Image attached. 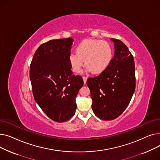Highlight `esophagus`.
I'll return each instance as SVG.
<instances>
[{"label": "esophagus", "mask_w": 160, "mask_h": 160, "mask_svg": "<svg viewBox=\"0 0 160 160\" xmlns=\"http://www.w3.org/2000/svg\"><path fill=\"white\" fill-rule=\"evenodd\" d=\"M82 78H83V82H84V83L86 84L87 79H88V77H85V76H83V77H82Z\"/></svg>", "instance_id": "obj_1"}]
</instances>
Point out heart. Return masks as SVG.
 I'll return each mask as SVG.
<instances>
[{
	"instance_id": "b5f03b06",
	"label": "heart",
	"mask_w": 160,
	"mask_h": 160,
	"mask_svg": "<svg viewBox=\"0 0 160 160\" xmlns=\"http://www.w3.org/2000/svg\"><path fill=\"white\" fill-rule=\"evenodd\" d=\"M113 50L107 41L97 39H86L77 47V53L69 54V61L72 70L78 73L85 65L89 71L101 74L110 65Z\"/></svg>"
}]
</instances>
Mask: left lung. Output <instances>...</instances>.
Segmentation results:
<instances>
[{"instance_id":"1","label":"left lung","mask_w":160,"mask_h":160,"mask_svg":"<svg viewBox=\"0 0 160 160\" xmlns=\"http://www.w3.org/2000/svg\"><path fill=\"white\" fill-rule=\"evenodd\" d=\"M115 54L108 69L87 85L91 92L92 110L102 120H113L129 104L136 89L135 63L128 47L121 40L112 38Z\"/></svg>"}]
</instances>
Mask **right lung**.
Wrapping results in <instances>:
<instances>
[{"mask_svg":"<svg viewBox=\"0 0 160 160\" xmlns=\"http://www.w3.org/2000/svg\"><path fill=\"white\" fill-rule=\"evenodd\" d=\"M73 39L50 40L40 45L30 66L36 102L50 119L58 122L74 115L76 97L83 85L81 76L72 74L69 61Z\"/></svg>","mask_w":160,"mask_h":160,"instance_id":"1","label":"right lung"}]
</instances>
